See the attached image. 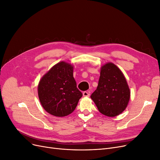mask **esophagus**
<instances>
[{
	"label": "esophagus",
	"instance_id": "34e87169",
	"mask_svg": "<svg viewBox=\"0 0 160 160\" xmlns=\"http://www.w3.org/2000/svg\"><path fill=\"white\" fill-rule=\"evenodd\" d=\"M83 96L84 97H89L90 96V92H83Z\"/></svg>",
	"mask_w": 160,
	"mask_h": 160
}]
</instances>
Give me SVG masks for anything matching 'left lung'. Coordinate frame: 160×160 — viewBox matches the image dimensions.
Segmentation results:
<instances>
[{"label":"left lung","instance_id":"left-lung-1","mask_svg":"<svg viewBox=\"0 0 160 160\" xmlns=\"http://www.w3.org/2000/svg\"><path fill=\"white\" fill-rule=\"evenodd\" d=\"M100 113L116 117L127 108L131 90L120 68L113 62L102 65L97 89L91 95Z\"/></svg>","mask_w":160,"mask_h":160}]
</instances>
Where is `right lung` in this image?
Returning a JSON list of instances; mask_svg holds the SVG:
<instances>
[{
    "mask_svg": "<svg viewBox=\"0 0 160 160\" xmlns=\"http://www.w3.org/2000/svg\"><path fill=\"white\" fill-rule=\"evenodd\" d=\"M73 70V64L59 62L39 80V99L48 113L62 117L72 113L76 109L82 93L76 87Z\"/></svg>",
    "mask_w": 160,
    "mask_h": 160,
    "instance_id": "obj_1",
    "label": "right lung"
}]
</instances>
